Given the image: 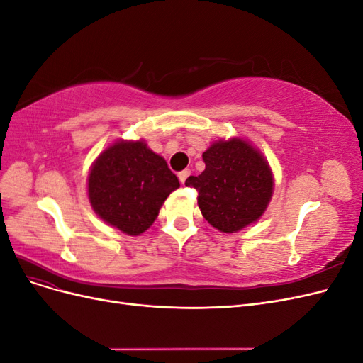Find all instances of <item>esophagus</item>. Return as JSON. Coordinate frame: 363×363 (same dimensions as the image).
<instances>
[{"label":"esophagus","instance_id":"1","mask_svg":"<svg viewBox=\"0 0 363 363\" xmlns=\"http://www.w3.org/2000/svg\"><path fill=\"white\" fill-rule=\"evenodd\" d=\"M189 175H191V171H189V169H184V171L179 172V180H180V183H182V184H184L186 179H188Z\"/></svg>","mask_w":363,"mask_h":363}]
</instances>
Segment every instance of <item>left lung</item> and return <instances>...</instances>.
Instances as JSON below:
<instances>
[{
	"label": "left lung",
	"instance_id": "obj_1",
	"mask_svg": "<svg viewBox=\"0 0 363 363\" xmlns=\"http://www.w3.org/2000/svg\"><path fill=\"white\" fill-rule=\"evenodd\" d=\"M206 168L186 186L199 191L206 221L223 233H236L259 221L274 192V174L262 151L244 138L216 140L203 152Z\"/></svg>",
	"mask_w": 363,
	"mask_h": 363
}]
</instances>
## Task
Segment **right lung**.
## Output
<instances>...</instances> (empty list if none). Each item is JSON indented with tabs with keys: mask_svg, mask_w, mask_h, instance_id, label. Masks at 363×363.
<instances>
[{
	"mask_svg": "<svg viewBox=\"0 0 363 363\" xmlns=\"http://www.w3.org/2000/svg\"><path fill=\"white\" fill-rule=\"evenodd\" d=\"M179 188L168 163L144 139L115 140L94 160L87 175L94 212L128 236L147 232L164 200Z\"/></svg>",
	"mask_w": 363,
	"mask_h": 363,
	"instance_id": "right-lung-1",
	"label": "right lung"
}]
</instances>
